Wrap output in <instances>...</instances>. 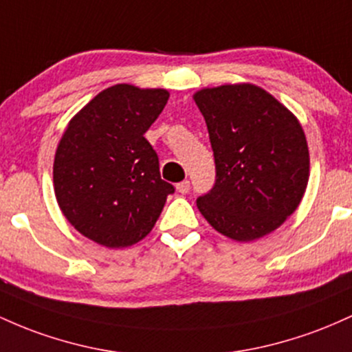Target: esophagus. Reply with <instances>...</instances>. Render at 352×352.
<instances>
[{"mask_svg": "<svg viewBox=\"0 0 352 352\" xmlns=\"http://www.w3.org/2000/svg\"><path fill=\"white\" fill-rule=\"evenodd\" d=\"M176 191L181 192V195H186V192L189 191V181L184 179V181H181V183H177Z\"/></svg>", "mask_w": 352, "mask_h": 352, "instance_id": "34e87169", "label": "esophagus"}]
</instances>
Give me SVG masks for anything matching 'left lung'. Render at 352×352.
Listing matches in <instances>:
<instances>
[{
    "label": "left lung",
    "mask_w": 352,
    "mask_h": 352,
    "mask_svg": "<svg viewBox=\"0 0 352 352\" xmlns=\"http://www.w3.org/2000/svg\"><path fill=\"white\" fill-rule=\"evenodd\" d=\"M195 101L206 121L216 181L197 197L201 214L234 241L278 229L301 203L309 151L296 116L254 85L204 88Z\"/></svg>",
    "instance_id": "obj_1"
}]
</instances>
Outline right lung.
<instances>
[{
  "label": "right lung",
  "instance_id": "obj_1",
  "mask_svg": "<svg viewBox=\"0 0 352 352\" xmlns=\"http://www.w3.org/2000/svg\"><path fill=\"white\" fill-rule=\"evenodd\" d=\"M166 89L116 85L101 91L59 141L54 195L74 229L106 248H128L149 234L175 186L144 133L168 102Z\"/></svg>",
  "mask_w": 352,
  "mask_h": 352
}]
</instances>
